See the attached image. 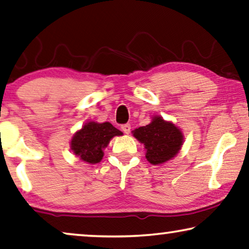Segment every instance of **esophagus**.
I'll return each instance as SVG.
<instances>
[{
    "instance_id": "obj_1",
    "label": "esophagus",
    "mask_w": 249,
    "mask_h": 249,
    "mask_svg": "<svg viewBox=\"0 0 249 249\" xmlns=\"http://www.w3.org/2000/svg\"><path fill=\"white\" fill-rule=\"evenodd\" d=\"M122 129H123V132L125 133V134H128V133L131 132V125L129 124L122 125Z\"/></svg>"
}]
</instances>
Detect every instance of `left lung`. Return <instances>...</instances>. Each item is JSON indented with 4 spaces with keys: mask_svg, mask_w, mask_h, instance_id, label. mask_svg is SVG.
Instances as JSON below:
<instances>
[{
    "mask_svg": "<svg viewBox=\"0 0 249 249\" xmlns=\"http://www.w3.org/2000/svg\"><path fill=\"white\" fill-rule=\"evenodd\" d=\"M133 135L144 144L147 161L153 165L171 160L183 143V135L180 129L160 116L153 117L148 125L136 128L133 131Z\"/></svg>",
    "mask_w": 249,
    "mask_h": 249,
    "instance_id": "obj_1",
    "label": "left lung"
}]
</instances>
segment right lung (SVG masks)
Here are the masks:
<instances>
[{
  "instance_id": "obj_1",
  "label": "right lung",
  "mask_w": 249,
  "mask_h": 249,
  "mask_svg": "<svg viewBox=\"0 0 249 249\" xmlns=\"http://www.w3.org/2000/svg\"><path fill=\"white\" fill-rule=\"evenodd\" d=\"M123 134L120 129L108 123H95L89 122L80 131L73 135L71 140V150L80 160L95 164L101 162L104 152L103 148L108 145L114 136Z\"/></svg>"
}]
</instances>
